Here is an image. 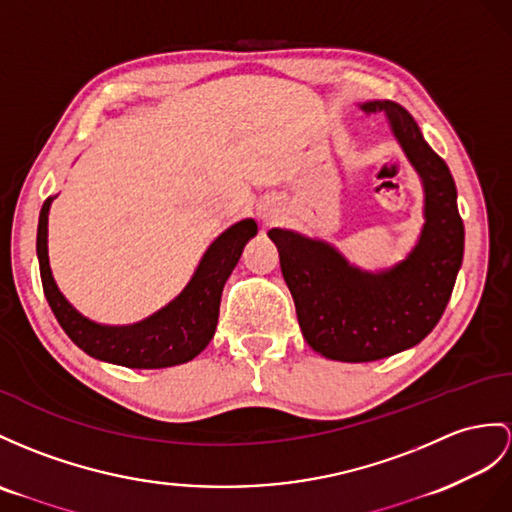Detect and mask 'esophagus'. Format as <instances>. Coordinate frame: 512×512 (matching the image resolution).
Returning a JSON list of instances; mask_svg holds the SVG:
<instances>
[{"label":"esophagus","instance_id":"34e87169","mask_svg":"<svg viewBox=\"0 0 512 512\" xmlns=\"http://www.w3.org/2000/svg\"><path fill=\"white\" fill-rule=\"evenodd\" d=\"M263 219H267V215H263Z\"/></svg>","mask_w":512,"mask_h":512}]
</instances>
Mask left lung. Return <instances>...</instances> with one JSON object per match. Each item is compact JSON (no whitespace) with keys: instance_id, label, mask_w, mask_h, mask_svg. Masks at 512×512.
<instances>
[{"instance_id":"obj_1","label":"left lung","mask_w":512,"mask_h":512,"mask_svg":"<svg viewBox=\"0 0 512 512\" xmlns=\"http://www.w3.org/2000/svg\"><path fill=\"white\" fill-rule=\"evenodd\" d=\"M360 110L384 115L419 173L426 223L417 245L402 263L371 273L347 263L326 241L269 230L306 343L341 363H371L426 339L450 302L465 249L452 173L410 112L378 99Z\"/></svg>"}]
</instances>
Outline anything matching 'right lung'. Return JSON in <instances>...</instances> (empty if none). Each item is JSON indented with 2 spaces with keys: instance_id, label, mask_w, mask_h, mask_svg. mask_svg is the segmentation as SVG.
<instances>
[{
  "instance_id": "add662e5",
  "label": "right lung",
  "mask_w": 512,
  "mask_h": 512,
  "mask_svg": "<svg viewBox=\"0 0 512 512\" xmlns=\"http://www.w3.org/2000/svg\"><path fill=\"white\" fill-rule=\"evenodd\" d=\"M52 199L54 197H47L41 208L36 256H39L41 282L49 308L69 339L97 360L130 369L182 365L202 352L215 336L223 284L239 263L245 243L256 236V221L243 219L219 234L199 260L191 282L158 313L132 326H102L80 315L67 302L49 269L47 215Z\"/></svg>"
}]
</instances>
